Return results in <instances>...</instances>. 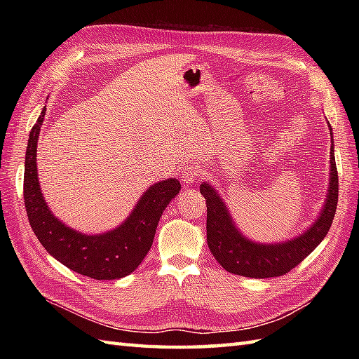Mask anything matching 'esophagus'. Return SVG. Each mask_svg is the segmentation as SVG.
<instances>
[{"instance_id":"34e87169","label":"esophagus","mask_w":359,"mask_h":359,"mask_svg":"<svg viewBox=\"0 0 359 359\" xmlns=\"http://www.w3.org/2000/svg\"><path fill=\"white\" fill-rule=\"evenodd\" d=\"M201 175L199 166L196 165H188L187 168H184L180 172V180L184 182V185H193L194 182L197 180V177Z\"/></svg>"}]
</instances>
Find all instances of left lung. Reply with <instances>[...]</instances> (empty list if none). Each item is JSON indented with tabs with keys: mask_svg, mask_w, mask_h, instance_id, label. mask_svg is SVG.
Here are the masks:
<instances>
[{
	"mask_svg": "<svg viewBox=\"0 0 359 359\" xmlns=\"http://www.w3.org/2000/svg\"><path fill=\"white\" fill-rule=\"evenodd\" d=\"M329 128L332 131L330 123ZM201 193L207 201V242L216 261L226 271L239 276L255 279L282 276L299 265L323 242L333 224L338 205V171L333 144L330 148V185L324 208L307 231L290 241L257 243L247 239L233 222L222 197L208 182L201 184Z\"/></svg>",
	"mask_w": 359,
	"mask_h": 359,
	"instance_id": "obj_1",
	"label": "left lung"
}]
</instances>
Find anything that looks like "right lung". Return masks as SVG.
I'll list each match as a JSON object with an SVG mask.
<instances>
[{
  "label": "right lung",
  "mask_w": 359,
  "mask_h": 359,
  "mask_svg": "<svg viewBox=\"0 0 359 359\" xmlns=\"http://www.w3.org/2000/svg\"><path fill=\"white\" fill-rule=\"evenodd\" d=\"M46 106L29 134L25 163V205L35 236L48 253L83 276L120 279L142 264L154 241L162 212L180 191L177 179L151 185L123 224L102 234H85L66 226L46 203L36 172V142Z\"/></svg>",
  "instance_id": "add662e5"
}]
</instances>
